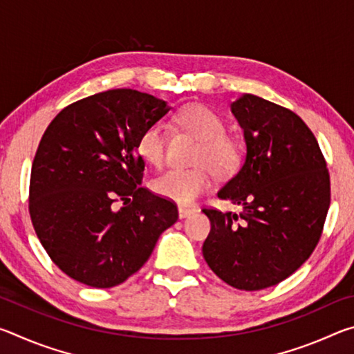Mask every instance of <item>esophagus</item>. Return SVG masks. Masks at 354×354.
<instances>
[{"instance_id": "esophagus-1", "label": "esophagus", "mask_w": 354, "mask_h": 354, "mask_svg": "<svg viewBox=\"0 0 354 354\" xmlns=\"http://www.w3.org/2000/svg\"><path fill=\"white\" fill-rule=\"evenodd\" d=\"M196 211L195 207H187V206H179L178 207V214H179V218H185L189 217V215H192Z\"/></svg>"}]
</instances>
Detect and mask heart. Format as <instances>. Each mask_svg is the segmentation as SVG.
Masks as SVG:
<instances>
[{
	"instance_id": "obj_1",
	"label": "heart",
	"mask_w": 354,
	"mask_h": 354,
	"mask_svg": "<svg viewBox=\"0 0 354 354\" xmlns=\"http://www.w3.org/2000/svg\"><path fill=\"white\" fill-rule=\"evenodd\" d=\"M176 123L198 139L190 169H170L151 181V189L162 198L179 205H190L211 184V169L225 176L234 171L241 160V148L232 137L226 136V124L217 112L203 104H190L176 113ZM165 129L151 123L137 137L136 151L147 164L160 167L165 160Z\"/></svg>"
}]
</instances>
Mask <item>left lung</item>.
Masks as SVG:
<instances>
[{"instance_id": "obj_1", "label": "left lung", "mask_w": 354, "mask_h": 354, "mask_svg": "<svg viewBox=\"0 0 354 354\" xmlns=\"http://www.w3.org/2000/svg\"><path fill=\"white\" fill-rule=\"evenodd\" d=\"M247 156L218 198L241 214L203 209L211 232L203 256L241 290H261L298 270L320 241L331 201L319 142L295 112L251 93L231 103Z\"/></svg>"}]
</instances>
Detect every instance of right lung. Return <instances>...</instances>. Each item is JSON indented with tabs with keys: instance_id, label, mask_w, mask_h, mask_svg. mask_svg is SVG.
I'll return each instance as SVG.
<instances>
[{
	"instance_id": "obj_1",
	"label": "right lung",
	"mask_w": 354,
	"mask_h": 354,
	"mask_svg": "<svg viewBox=\"0 0 354 354\" xmlns=\"http://www.w3.org/2000/svg\"><path fill=\"white\" fill-rule=\"evenodd\" d=\"M169 111L153 95L113 88L65 107L41 137L29 214L48 256L77 283L122 284L178 220L175 203L139 187L145 162L136 151L142 129Z\"/></svg>"
}]
</instances>
